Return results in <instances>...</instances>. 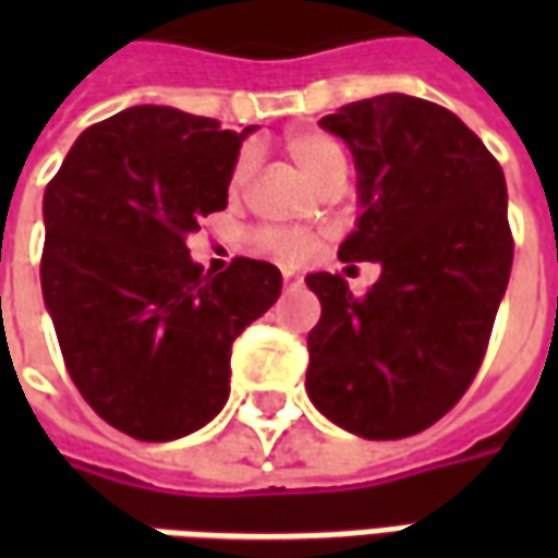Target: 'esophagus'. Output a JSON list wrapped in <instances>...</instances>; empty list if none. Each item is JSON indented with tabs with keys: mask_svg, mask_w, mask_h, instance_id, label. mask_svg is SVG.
Listing matches in <instances>:
<instances>
[{
	"mask_svg": "<svg viewBox=\"0 0 558 558\" xmlns=\"http://www.w3.org/2000/svg\"><path fill=\"white\" fill-rule=\"evenodd\" d=\"M283 287H287V290H295V287H302V278H299V275H292V271H287V275H283Z\"/></svg>",
	"mask_w": 558,
	"mask_h": 558,
	"instance_id": "34e87169",
	"label": "esophagus"
}]
</instances>
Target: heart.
<instances>
[{"mask_svg": "<svg viewBox=\"0 0 558 558\" xmlns=\"http://www.w3.org/2000/svg\"><path fill=\"white\" fill-rule=\"evenodd\" d=\"M287 155L292 163L302 170L307 182L319 187L335 175H347V151L340 146L338 140L328 137L323 131H302V134H292L287 140ZM251 182V155L242 151L239 158L232 160L230 175H227V187L230 194H242L244 187ZM254 244L268 256H278L283 263H302L304 256H311L314 251V239L304 235V232H290L278 230V227H266L254 235Z\"/></svg>", "mask_w": 558, "mask_h": 558, "instance_id": "b5f03b06", "label": "heart"}]
</instances>
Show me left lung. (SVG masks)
Segmentation results:
<instances>
[{"mask_svg":"<svg viewBox=\"0 0 558 558\" xmlns=\"http://www.w3.org/2000/svg\"><path fill=\"white\" fill-rule=\"evenodd\" d=\"M319 125L359 170L362 218L338 256L383 275L364 295L340 275L304 278L323 304L304 386L343 430L403 439L442 418L484 362L514 259L502 167L451 110L398 92Z\"/></svg>","mask_w":558,"mask_h":558,"instance_id":"left-lung-1","label":"left lung"}]
</instances>
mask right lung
<instances>
[{
  "label": "right lung",
  "mask_w": 558,
  "mask_h": 558,
  "mask_svg": "<svg viewBox=\"0 0 558 558\" xmlns=\"http://www.w3.org/2000/svg\"><path fill=\"white\" fill-rule=\"evenodd\" d=\"M254 128L131 107L86 128L44 191L41 290L74 386L116 430L170 442L230 398L232 340L280 295V271L235 256L203 275L187 251L227 208Z\"/></svg>",
  "instance_id": "add662e5"
}]
</instances>
